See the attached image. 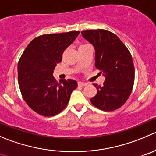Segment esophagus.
Returning a JSON list of instances; mask_svg holds the SVG:
<instances>
[{
  "label": "esophagus",
  "instance_id": "esophagus-1",
  "mask_svg": "<svg viewBox=\"0 0 156 156\" xmlns=\"http://www.w3.org/2000/svg\"><path fill=\"white\" fill-rule=\"evenodd\" d=\"M87 85V83L85 82H81V81H79L78 82V86H81V87H83V86Z\"/></svg>",
  "mask_w": 156,
  "mask_h": 156
}]
</instances>
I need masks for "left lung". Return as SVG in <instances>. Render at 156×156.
<instances>
[{
  "instance_id": "left-lung-1",
  "label": "left lung",
  "mask_w": 156,
  "mask_h": 156,
  "mask_svg": "<svg viewBox=\"0 0 156 156\" xmlns=\"http://www.w3.org/2000/svg\"><path fill=\"white\" fill-rule=\"evenodd\" d=\"M81 35L94 47L95 67L105 77L104 85L94 84L98 92L90 102L104 111L120 108L133 87L135 69L130 52L118 36L107 30H85Z\"/></svg>"
}]
</instances>
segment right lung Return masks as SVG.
Wrapping results in <instances>:
<instances>
[{"instance_id": "1", "label": "right lung", "mask_w": 156, "mask_h": 156, "mask_svg": "<svg viewBox=\"0 0 156 156\" xmlns=\"http://www.w3.org/2000/svg\"><path fill=\"white\" fill-rule=\"evenodd\" d=\"M79 31L47 34L32 40L18 62V82L23 100L39 114L52 116L64 110L78 83L53 77L56 64L77 38Z\"/></svg>"}]
</instances>
